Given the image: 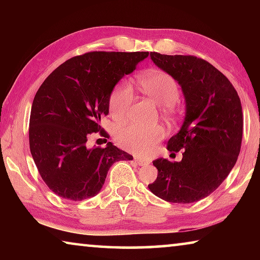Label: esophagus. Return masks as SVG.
<instances>
[{"instance_id": "obj_1", "label": "esophagus", "mask_w": 260, "mask_h": 260, "mask_svg": "<svg viewBox=\"0 0 260 260\" xmlns=\"http://www.w3.org/2000/svg\"><path fill=\"white\" fill-rule=\"evenodd\" d=\"M135 161L138 162V165H140V166L148 165V161H147V160H144V159H140V158H135Z\"/></svg>"}]
</instances>
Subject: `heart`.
Wrapping results in <instances>:
<instances>
[{
	"mask_svg": "<svg viewBox=\"0 0 260 260\" xmlns=\"http://www.w3.org/2000/svg\"><path fill=\"white\" fill-rule=\"evenodd\" d=\"M140 86L149 99L161 107L162 114L172 116L174 104L180 98V87L175 79L164 71H151L139 77ZM133 90L128 83H117L109 98L110 113L116 119H124L129 113L133 104ZM164 138V129L160 126H140L134 122L120 126L116 132V141L121 148L138 155H147L155 144Z\"/></svg>",
	"mask_w": 260,
	"mask_h": 260,
	"instance_id": "obj_1",
	"label": "heart"
}]
</instances>
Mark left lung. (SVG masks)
Segmentation results:
<instances>
[{
  "instance_id": "8db88e82",
  "label": "left lung",
  "mask_w": 260,
  "mask_h": 260,
  "mask_svg": "<svg viewBox=\"0 0 260 260\" xmlns=\"http://www.w3.org/2000/svg\"><path fill=\"white\" fill-rule=\"evenodd\" d=\"M150 57L181 86L186 117L167 142L170 151L184 150L181 161L153 160L158 175L148 187L170 203H193L213 192L235 165L243 134L241 101L231 81L209 61L155 51Z\"/></svg>"
}]
</instances>
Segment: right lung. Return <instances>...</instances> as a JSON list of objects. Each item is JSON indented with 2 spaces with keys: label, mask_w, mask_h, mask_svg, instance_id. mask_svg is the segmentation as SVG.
I'll return each mask as SVG.
<instances>
[{
  "label": "right lung",
  "mask_w": 260,
  "mask_h": 260,
  "mask_svg": "<svg viewBox=\"0 0 260 260\" xmlns=\"http://www.w3.org/2000/svg\"><path fill=\"white\" fill-rule=\"evenodd\" d=\"M148 55L93 51L72 57L38 89L29 117V149L42 180L61 199H90L102 189L113 162L133 159L111 142L89 149L87 141L98 132L108 138L100 121L109 113L110 94Z\"/></svg>",
  "instance_id": "obj_1"
}]
</instances>
